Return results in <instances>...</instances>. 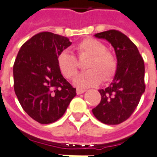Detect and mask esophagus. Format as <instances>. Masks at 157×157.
<instances>
[{
	"label": "esophagus",
	"instance_id": "34e87169",
	"mask_svg": "<svg viewBox=\"0 0 157 157\" xmlns=\"http://www.w3.org/2000/svg\"><path fill=\"white\" fill-rule=\"evenodd\" d=\"M85 91H86L85 90H82V89H77V90H76V94H77V95H81V94L84 93Z\"/></svg>",
	"mask_w": 157,
	"mask_h": 157
}]
</instances>
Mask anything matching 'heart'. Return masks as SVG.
<instances>
[{
	"mask_svg": "<svg viewBox=\"0 0 157 157\" xmlns=\"http://www.w3.org/2000/svg\"><path fill=\"white\" fill-rule=\"evenodd\" d=\"M79 56H90L86 65L89 69L76 75L74 85L79 88L96 86L101 79L104 82L109 81L115 75L117 68V58L106 46L101 40L95 38H86L75 46ZM58 68L61 74L67 79H72L76 75L78 65L76 58L69 50L61 52L56 58Z\"/></svg>",
	"mask_w": 157,
	"mask_h": 157,
	"instance_id": "heart-1",
	"label": "heart"
}]
</instances>
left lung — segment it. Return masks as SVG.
I'll return each instance as SVG.
<instances>
[{
	"mask_svg": "<svg viewBox=\"0 0 157 157\" xmlns=\"http://www.w3.org/2000/svg\"><path fill=\"white\" fill-rule=\"evenodd\" d=\"M114 47L117 68L113 81L99 90L101 100L92 109L97 120L106 125H118L134 112L145 91V65L137 47L121 31H103L95 35Z\"/></svg>",
	"mask_w": 157,
	"mask_h": 157,
	"instance_id": "8db88e82",
	"label": "left lung"
}]
</instances>
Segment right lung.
<instances>
[{
    "label": "right lung",
    "instance_id": "obj_1",
    "mask_svg": "<svg viewBox=\"0 0 157 157\" xmlns=\"http://www.w3.org/2000/svg\"><path fill=\"white\" fill-rule=\"evenodd\" d=\"M71 45L67 37L40 32L23 44L16 58L15 93L23 110L40 124L60 119L76 95L56 62L57 56Z\"/></svg>",
    "mask_w": 157,
    "mask_h": 157
}]
</instances>
